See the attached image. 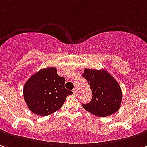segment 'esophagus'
I'll list each match as a JSON object with an SVG mask.
<instances>
[{"mask_svg": "<svg viewBox=\"0 0 147 147\" xmlns=\"http://www.w3.org/2000/svg\"><path fill=\"white\" fill-rule=\"evenodd\" d=\"M73 94L74 95H77V89L76 88H75V89H73Z\"/></svg>", "mask_w": 147, "mask_h": 147, "instance_id": "obj_1", "label": "esophagus"}]
</instances>
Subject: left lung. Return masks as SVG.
Instances as JSON below:
<instances>
[{"instance_id": "left-lung-1", "label": "left lung", "mask_w": 147, "mask_h": 147, "mask_svg": "<svg viewBox=\"0 0 147 147\" xmlns=\"http://www.w3.org/2000/svg\"><path fill=\"white\" fill-rule=\"evenodd\" d=\"M83 77L90 85L92 98L84 108L94 115L107 117L115 113L120 108L122 90L114 77L106 70L84 69Z\"/></svg>"}]
</instances>
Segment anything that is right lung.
<instances>
[{"label": "right lung", "instance_id": "right-lung-1", "mask_svg": "<svg viewBox=\"0 0 147 147\" xmlns=\"http://www.w3.org/2000/svg\"><path fill=\"white\" fill-rule=\"evenodd\" d=\"M65 78L58 76L56 67H47L32 75L24 86V101L28 109L47 116L61 108L72 91L64 87Z\"/></svg>", "mask_w": 147, "mask_h": 147}]
</instances>
